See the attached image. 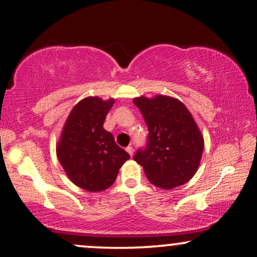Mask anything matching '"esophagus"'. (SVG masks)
<instances>
[{
	"instance_id": "esophagus-1",
	"label": "esophagus",
	"mask_w": 257,
	"mask_h": 257,
	"mask_svg": "<svg viewBox=\"0 0 257 257\" xmlns=\"http://www.w3.org/2000/svg\"><path fill=\"white\" fill-rule=\"evenodd\" d=\"M126 151H127V153L130 154V156H133V147L132 146H127L126 147Z\"/></svg>"
}]
</instances>
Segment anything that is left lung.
Instances as JSON below:
<instances>
[{
	"label": "left lung",
	"mask_w": 257,
	"mask_h": 257,
	"mask_svg": "<svg viewBox=\"0 0 257 257\" xmlns=\"http://www.w3.org/2000/svg\"><path fill=\"white\" fill-rule=\"evenodd\" d=\"M149 128L147 144L137 151L151 184L172 189L191 180L203 152V137L191 112L180 100L168 96L133 99Z\"/></svg>",
	"instance_id": "left-lung-1"
}]
</instances>
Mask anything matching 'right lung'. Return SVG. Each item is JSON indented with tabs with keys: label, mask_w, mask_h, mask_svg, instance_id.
Listing matches in <instances>:
<instances>
[{
	"label": "right lung",
	"mask_w": 257,
	"mask_h": 257,
	"mask_svg": "<svg viewBox=\"0 0 257 257\" xmlns=\"http://www.w3.org/2000/svg\"><path fill=\"white\" fill-rule=\"evenodd\" d=\"M114 99L87 97L75 105L57 144V157L70 180L89 192H100L117 179L130 154L103 125Z\"/></svg>",
	"instance_id": "1"
}]
</instances>
